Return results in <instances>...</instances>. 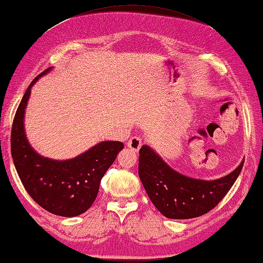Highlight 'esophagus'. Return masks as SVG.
Listing matches in <instances>:
<instances>
[{
  "label": "esophagus",
  "instance_id": "obj_1",
  "mask_svg": "<svg viewBox=\"0 0 263 263\" xmlns=\"http://www.w3.org/2000/svg\"><path fill=\"white\" fill-rule=\"evenodd\" d=\"M127 144H128V148H130L133 151H134V153H137L142 145V139L137 136H133L132 139L128 141Z\"/></svg>",
  "mask_w": 263,
  "mask_h": 263
}]
</instances>
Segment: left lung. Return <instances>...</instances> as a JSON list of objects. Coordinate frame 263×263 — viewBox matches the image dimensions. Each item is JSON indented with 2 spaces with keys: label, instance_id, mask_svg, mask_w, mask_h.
<instances>
[{
  "label": "left lung",
  "instance_id": "1",
  "mask_svg": "<svg viewBox=\"0 0 263 263\" xmlns=\"http://www.w3.org/2000/svg\"><path fill=\"white\" fill-rule=\"evenodd\" d=\"M243 160L236 170L215 180L191 178L172 168L149 145L140 149L139 176L151 202L165 217L190 219L215 208L237 180Z\"/></svg>",
  "mask_w": 263,
  "mask_h": 263
}]
</instances>
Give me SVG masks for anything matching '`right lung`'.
I'll return each instance as SVG.
<instances>
[{
  "mask_svg": "<svg viewBox=\"0 0 263 263\" xmlns=\"http://www.w3.org/2000/svg\"><path fill=\"white\" fill-rule=\"evenodd\" d=\"M27 87L13 119L11 155L18 176L26 192L40 206L63 217H75L90 208L98 195L101 178L123 149L119 141H103L76 157L64 160L41 156L26 137L24 119L31 89L41 76Z\"/></svg>",
  "mask_w": 263,
  "mask_h": 263,
  "instance_id": "right-lung-1",
  "label": "right lung"
}]
</instances>
